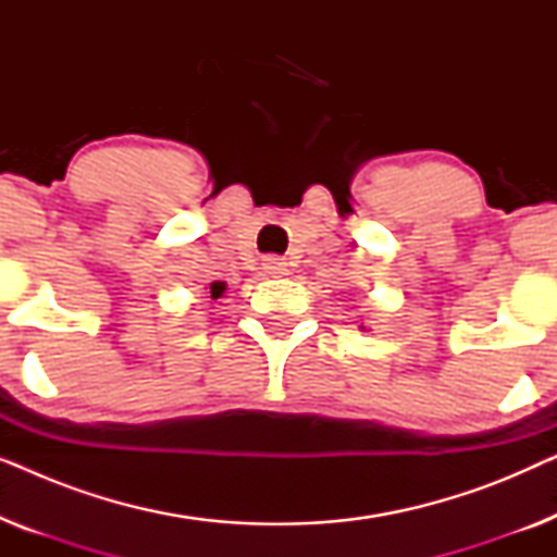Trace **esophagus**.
<instances>
[{
  "mask_svg": "<svg viewBox=\"0 0 557 557\" xmlns=\"http://www.w3.org/2000/svg\"><path fill=\"white\" fill-rule=\"evenodd\" d=\"M263 269H265V273H271V276H284V273L288 271L286 269V261L284 258H276V256H269L263 261Z\"/></svg>",
  "mask_w": 557,
  "mask_h": 557,
  "instance_id": "34e87169",
  "label": "esophagus"
}]
</instances>
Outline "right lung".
Returning <instances> with one entry per match:
<instances>
[{"mask_svg":"<svg viewBox=\"0 0 557 557\" xmlns=\"http://www.w3.org/2000/svg\"><path fill=\"white\" fill-rule=\"evenodd\" d=\"M223 294H225V281H212V284H210L212 299H220Z\"/></svg>","mask_w":557,"mask_h":557,"instance_id":"1","label":"right lung"}]
</instances>
